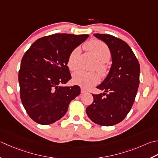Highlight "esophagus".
Here are the masks:
<instances>
[{
	"label": "esophagus",
	"mask_w": 158,
	"mask_h": 158,
	"mask_svg": "<svg viewBox=\"0 0 158 158\" xmlns=\"http://www.w3.org/2000/svg\"><path fill=\"white\" fill-rule=\"evenodd\" d=\"M81 94H84V93H86V92H88V91L83 88H81Z\"/></svg>",
	"instance_id": "esophagus-1"
}]
</instances>
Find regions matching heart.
Returning <instances> with one entry per match:
<instances>
[{"instance_id": "b5f03b06", "label": "heart", "mask_w": 158, "mask_h": 158, "mask_svg": "<svg viewBox=\"0 0 158 158\" xmlns=\"http://www.w3.org/2000/svg\"><path fill=\"white\" fill-rule=\"evenodd\" d=\"M85 48L92 52L98 61L97 69L101 75L106 73L107 69L105 62L110 60V51L104 42L98 40H92L85 44ZM80 52L79 48L70 52L67 60V66L70 70H75L78 68V57ZM98 81V77L95 73H88L83 70H78L73 75V81L77 85L88 88L96 84Z\"/></svg>"}]
</instances>
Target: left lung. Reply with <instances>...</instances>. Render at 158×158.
Wrapping results in <instances>:
<instances>
[{"label":"left lung","instance_id":"1","mask_svg":"<svg viewBox=\"0 0 158 158\" xmlns=\"http://www.w3.org/2000/svg\"><path fill=\"white\" fill-rule=\"evenodd\" d=\"M94 36L107 45L112 63L106 79L97 87L103 92L92 94L93 103L86 108V114L96 124L112 126L125 118L134 103L140 83V64L123 40L109 34Z\"/></svg>","mask_w":158,"mask_h":158}]
</instances>
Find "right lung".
<instances>
[{
	"mask_svg": "<svg viewBox=\"0 0 158 158\" xmlns=\"http://www.w3.org/2000/svg\"><path fill=\"white\" fill-rule=\"evenodd\" d=\"M89 35L53 34L33 42L22 59L18 73L20 98L34 121L50 125L66 114L78 85L64 86L71 79L67 60Z\"/></svg>",
	"mask_w": 158,
	"mask_h": 158,
	"instance_id": "obj_1",
	"label": "right lung"
}]
</instances>
